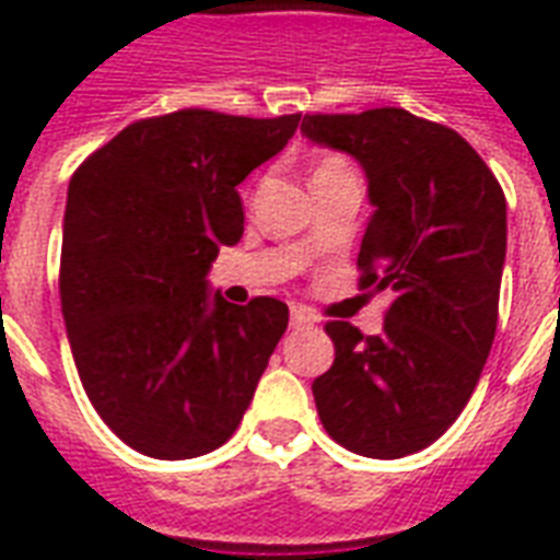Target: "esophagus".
<instances>
[{
	"mask_svg": "<svg viewBox=\"0 0 560 560\" xmlns=\"http://www.w3.org/2000/svg\"><path fill=\"white\" fill-rule=\"evenodd\" d=\"M292 327L294 329L315 327V315H312L306 306H292Z\"/></svg>",
	"mask_w": 560,
	"mask_h": 560,
	"instance_id": "34e87169",
	"label": "esophagus"
}]
</instances>
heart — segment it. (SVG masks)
Wrapping results in <instances>:
<instances>
[{"label":"heart","instance_id":"obj_1","mask_svg":"<svg viewBox=\"0 0 560 560\" xmlns=\"http://www.w3.org/2000/svg\"><path fill=\"white\" fill-rule=\"evenodd\" d=\"M345 166H348L345 160H339V158H324V160H320L318 172H332V168H345ZM318 172H315V175H318Z\"/></svg>","mask_w":560,"mask_h":560}]
</instances>
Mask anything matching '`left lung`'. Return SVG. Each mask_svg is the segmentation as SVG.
I'll return each mask as SVG.
<instances>
[{
    "mask_svg": "<svg viewBox=\"0 0 560 560\" xmlns=\"http://www.w3.org/2000/svg\"><path fill=\"white\" fill-rule=\"evenodd\" d=\"M301 131L365 168L376 210L359 289L394 294L380 336L327 320L336 359L312 383L318 418L350 453L411 456L456 423L491 353L505 195L462 133L402 107L310 114Z\"/></svg>",
    "mask_w": 560,
    "mask_h": 560,
    "instance_id": "8db88e82",
    "label": "left lung"
}]
</instances>
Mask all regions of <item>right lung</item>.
I'll list each match as a JSON object with an SVG mask.
<instances>
[{"label": "right lung", "instance_id": "right-lung-1", "mask_svg": "<svg viewBox=\"0 0 560 560\" xmlns=\"http://www.w3.org/2000/svg\"><path fill=\"white\" fill-rule=\"evenodd\" d=\"M301 114L203 107L137 119L75 168L60 245V310L98 418L151 458H195L236 432L289 327V306L207 298L236 245V186L292 140Z\"/></svg>", "mask_w": 560, "mask_h": 560}]
</instances>
